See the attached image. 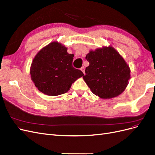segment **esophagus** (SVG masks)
I'll list each match as a JSON object with an SVG mask.
<instances>
[{
  "label": "esophagus",
  "mask_w": 155,
  "mask_h": 155,
  "mask_svg": "<svg viewBox=\"0 0 155 155\" xmlns=\"http://www.w3.org/2000/svg\"><path fill=\"white\" fill-rule=\"evenodd\" d=\"M81 71L83 72V73L84 74H85V67H82L81 68Z\"/></svg>",
  "instance_id": "1"
}]
</instances>
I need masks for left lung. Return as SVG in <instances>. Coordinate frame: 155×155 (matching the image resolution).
I'll list each match as a JSON object with an SVG mask.
<instances>
[{
  "label": "left lung",
  "instance_id": "left-lung-1",
  "mask_svg": "<svg viewBox=\"0 0 155 155\" xmlns=\"http://www.w3.org/2000/svg\"><path fill=\"white\" fill-rule=\"evenodd\" d=\"M85 58L89 66L86 67L83 78L93 94L103 99H109L124 92L130 78V70L114 48L92 50Z\"/></svg>",
  "mask_w": 155,
  "mask_h": 155
}]
</instances>
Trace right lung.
I'll use <instances>...</instances> for the list:
<instances>
[{
    "label": "right lung",
    "instance_id": "add662e5",
    "mask_svg": "<svg viewBox=\"0 0 155 155\" xmlns=\"http://www.w3.org/2000/svg\"><path fill=\"white\" fill-rule=\"evenodd\" d=\"M74 54L58 42H53L35 55L30 68L31 80L38 90L46 95L58 96L67 92L72 84L84 76L72 66Z\"/></svg>",
    "mask_w": 155,
    "mask_h": 155
}]
</instances>
